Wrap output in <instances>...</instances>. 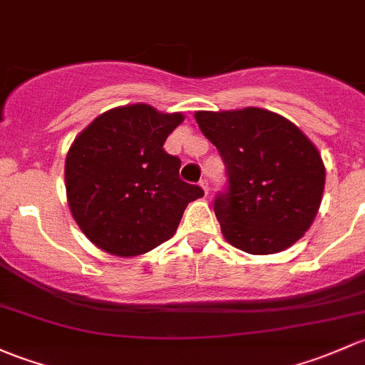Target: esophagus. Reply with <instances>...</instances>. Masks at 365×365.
<instances>
[{"mask_svg": "<svg viewBox=\"0 0 365 365\" xmlns=\"http://www.w3.org/2000/svg\"><path fill=\"white\" fill-rule=\"evenodd\" d=\"M198 184H200L202 190H204V191H205V195H207V193H209V181H207V179L202 178V179H200V182H198Z\"/></svg>", "mask_w": 365, "mask_h": 365, "instance_id": "34e87169", "label": "esophagus"}]
</instances>
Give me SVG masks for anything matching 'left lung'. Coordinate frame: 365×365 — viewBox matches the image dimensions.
Instances as JSON below:
<instances>
[{"label":"left lung","instance_id":"left-lung-1","mask_svg":"<svg viewBox=\"0 0 365 365\" xmlns=\"http://www.w3.org/2000/svg\"><path fill=\"white\" fill-rule=\"evenodd\" d=\"M223 158L227 186L214 212L225 239L250 255L290 247L311 227L325 187V167L294 123L264 108L195 114Z\"/></svg>","mask_w":365,"mask_h":365}]
</instances>
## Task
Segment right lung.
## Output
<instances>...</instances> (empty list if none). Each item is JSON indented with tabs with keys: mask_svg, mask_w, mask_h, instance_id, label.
<instances>
[{
	"mask_svg": "<svg viewBox=\"0 0 365 365\" xmlns=\"http://www.w3.org/2000/svg\"><path fill=\"white\" fill-rule=\"evenodd\" d=\"M181 123V114L126 105L98 115L73 140L65 163L70 210L100 250L118 257L155 250L204 195L179 178L181 160L163 149Z\"/></svg>",
	"mask_w": 365,
	"mask_h": 365,
	"instance_id": "right-lung-1",
	"label": "right lung"
}]
</instances>
